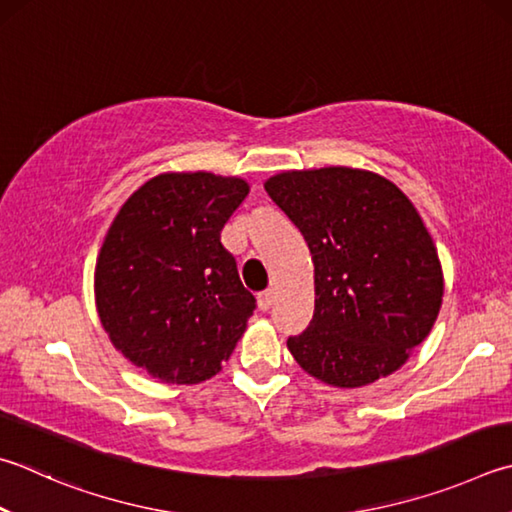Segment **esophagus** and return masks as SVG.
Segmentation results:
<instances>
[{
	"instance_id": "obj_1",
	"label": "esophagus",
	"mask_w": 512,
	"mask_h": 512,
	"mask_svg": "<svg viewBox=\"0 0 512 512\" xmlns=\"http://www.w3.org/2000/svg\"><path fill=\"white\" fill-rule=\"evenodd\" d=\"M273 302H275V291H273V288H266V291H262V293L257 295V304H259V309H262V311L271 309Z\"/></svg>"
}]
</instances>
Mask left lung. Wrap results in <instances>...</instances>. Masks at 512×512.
Here are the masks:
<instances>
[{"label": "left lung", "instance_id": "8db88e82", "mask_svg": "<svg viewBox=\"0 0 512 512\" xmlns=\"http://www.w3.org/2000/svg\"><path fill=\"white\" fill-rule=\"evenodd\" d=\"M266 192L300 228L315 266V311L286 340L333 387L392 374L427 338L443 300L432 237L392 181L351 167L282 172Z\"/></svg>", "mask_w": 512, "mask_h": 512}]
</instances>
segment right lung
I'll return each instance as SVG.
<instances>
[{
    "label": "right lung",
    "mask_w": 512,
    "mask_h": 512,
    "mask_svg": "<svg viewBox=\"0 0 512 512\" xmlns=\"http://www.w3.org/2000/svg\"><path fill=\"white\" fill-rule=\"evenodd\" d=\"M246 194L232 176L159 174L111 224L96 264L98 315L114 347L150 376L208 380L246 331L255 295L221 244Z\"/></svg>",
    "instance_id": "1"
}]
</instances>
